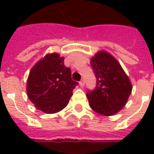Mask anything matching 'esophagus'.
I'll list each match as a JSON object with an SVG mask.
<instances>
[{
    "mask_svg": "<svg viewBox=\"0 0 154 154\" xmlns=\"http://www.w3.org/2000/svg\"><path fill=\"white\" fill-rule=\"evenodd\" d=\"M79 84H80V87H83L84 85H85V81H84L83 79H82L80 82H79Z\"/></svg>",
    "mask_w": 154,
    "mask_h": 154,
    "instance_id": "1",
    "label": "esophagus"
}]
</instances>
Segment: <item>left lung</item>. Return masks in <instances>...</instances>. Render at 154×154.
I'll return each mask as SVG.
<instances>
[{"mask_svg":"<svg viewBox=\"0 0 154 154\" xmlns=\"http://www.w3.org/2000/svg\"><path fill=\"white\" fill-rule=\"evenodd\" d=\"M97 87L87 94L91 108L97 113L110 116L125 106L132 91V84L116 58L106 51H99L91 59Z\"/></svg>","mask_w":154,"mask_h":154,"instance_id":"obj_1","label":"left lung"}]
</instances>
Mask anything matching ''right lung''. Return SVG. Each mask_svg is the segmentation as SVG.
Wrapping results in <instances>:
<instances>
[{
	"instance_id": "add662e5",
	"label": "right lung",
	"mask_w": 154,
	"mask_h": 154,
	"mask_svg": "<svg viewBox=\"0 0 154 154\" xmlns=\"http://www.w3.org/2000/svg\"><path fill=\"white\" fill-rule=\"evenodd\" d=\"M77 84L72 79L70 68L65 67L64 57L54 53L46 54L32 67L26 90L38 110L54 114L67 106Z\"/></svg>"
}]
</instances>
